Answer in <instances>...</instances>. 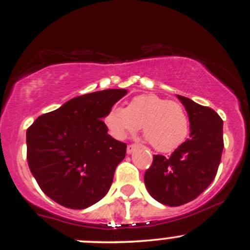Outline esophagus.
Masks as SVG:
<instances>
[{"label": "esophagus", "instance_id": "esophagus-1", "mask_svg": "<svg viewBox=\"0 0 250 250\" xmlns=\"http://www.w3.org/2000/svg\"><path fill=\"white\" fill-rule=\"evenodd\" d=\"M137 148H138L137 144H130V146H128V148H127V154H128V155L133 154V152H134L135 150H136Z\"/></svg>", "mask_w": 250, "mask_h": 250}]
</instances>
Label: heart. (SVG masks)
<instances>
[{"label": "heart", "instance_id": "obj_1", "mask_svg": "<svg viewBox=\"0 0 250 250\" xmlns=\"http://www.w3.org/2000/svg\"><path fill=\"white\" fill-rule=\"evenodd\" d=\"M104 121L117 140H125L142 125L144 136L161 152L178 148L190 131V120L184 107L156 94L135 96L127 108L114 104Z\"/></svg>", "mask_w": 250, "mask_h": 250}]
</instances>
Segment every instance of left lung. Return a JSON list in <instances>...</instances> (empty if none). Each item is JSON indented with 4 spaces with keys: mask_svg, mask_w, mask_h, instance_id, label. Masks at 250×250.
Masks as SVG:
<instances>
[{
    "mask_svg": "<svg viewBox=\"0 0 250 250\" xmlns=\"http://www.w3.org/2000/svg\"><path fill=\"white\" fill-rule=\"evenodd\" d=\"M190 120V138L170 157L155 155L144 174L148 192L158 203L180 206L192 201L208 188L221 161L224 138L221 117L212 108L177 95Z\"/></svg>",
    "mask_w": 250,
    "mask_h": 250,
    "instance_id": "obj_1",
    "label": "left lung"
}]
</instances>
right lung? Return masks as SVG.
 <instances>
[{"label": "right lung", "instance_id": "obj_1", "mask_svg": "<svg viewBox=\"0 0 250 250\" xmlns=\"http://www.w3.org/2000/svg\"><path fill=\"white\" fill-rule=\"evenodd\" d=\"M127 93L104 89L77 96L39 116L26 130L30 171L59 205L83 209L109 191L127 144L108 135L102 119Z\"/></svg>", "mask_w": 250, "mask_h": 250}]
</instances>
